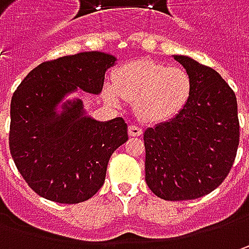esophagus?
<instances>
[{
	"mask_svg": "<svg viewBox=\"0 0 249 249\" xmlns=\"http://www.w3.org/2000/svg\"><path fill=\"white\" fill-rule=\"evenodd\" d=\"M142 134V129L137 124H130L129 126V136L131 137H139Z\"/></svg>",
	"mask_w": 249,
	"mask_h": 249,
	"instance_id": "esophagus-1",
	"label": "esophagus"
}]
</instances>
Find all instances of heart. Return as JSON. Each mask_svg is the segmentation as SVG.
<instances>
[{
	"mask_svg": "<svg viewBox=\"0 0 249 249\" xmlns=\"http://www.w3.org/2000/svg\"><path fill=\"white\" fill-rule=\"evenodd\" d=\"M193 92L187 71L152 59H139L118 68L113 83L104 89L107 100L115 105L136 102V113L144 122H163L184 109Z\"/></svg>",
	"mask_w": 249,
	"mask_h": 249,
	"instance_id": "heart-1",
	"label": "heart"
}]
</instances>
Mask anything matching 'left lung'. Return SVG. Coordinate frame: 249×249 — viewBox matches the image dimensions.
<instances>
[{"label": "left lung", "instance_id": "left-lung-1", "mask_svg": "<svg viewBox=\"0 0 249 249\" xmlns=\"http://www.w3.org/2000/svg\"><path fill=\"white\" fill-rule=\"evenodd\" d=\"M193 80L184 109L144 133L145 181L166 201L196 199L220 186L240 142L234 91L212 68L175 56Z\"/></svg>", "mask_w": 249, "mask_h": 249}]
</instances>
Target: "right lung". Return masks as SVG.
<instances>
[{"label":"right lung","mask_w":249,"mask_h":249,"mask_svg":"<svg viewBox=\"0 0 249 249\" xmlns=\"http://www.w3.org/2000/svg\"><path fill=\"white\" fill-rule=\"evenodd\" d=\"M115 56L80 53L45 61L15 90L11 101L9 149L15 165L36 194L59 204H79L97 194L113 151L127 141L122 118L97 122L82 116V102L55 107L77 87L98 94Z\"/></svg>","instance_id":"right-lung-1"}]
</instances>
